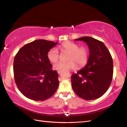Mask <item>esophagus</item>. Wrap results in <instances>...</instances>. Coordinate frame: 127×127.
<instances>
[{
  "label": "esophagus",
  "mask_w": 127,
  "mask_h": 127,
  "mask_svg": "<svg viewBox=\"0 0 127 127\" xmlns=\"http://www.w3.org/2000/svg\"><path fill=\"white\" fill-rule=\"evenodd\" d=\"M61 73V71H58V74H60Z\"/></svg>",
  "instance_id": "1"
}]
</instances>
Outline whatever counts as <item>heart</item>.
<instances>
[{"instance_id":"heart-1","label":"heart","mask_w":127,"mask_h":127,"mask_svg":"<svg viewBox=\"0 0 127 127\" xmlns=\"http://www.w3.org/2000/svg\"><path fill=\"white\" fill-rule=\"evenodd\" d=\"M60 48L63 52L69 53L67 62H58L53 65V69L58 71H66L75 69L78 65L81 68L85 66L88 61L89 51L85 46L79 47V44L71 41L62 43ZM48 60L54 63L58 60L59 53L56 48H52L47 53Z\"/></svg>"}]
</instances>
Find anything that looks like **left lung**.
<instances>
[{"label": "left lung", "mask_w": 127, "mask_h": 127, "mask_svg": "<svg viewBox=\"0 0 127 127\" xmlns=\"http://www.w3.org/2000/svg\"><path fill=\"white\" fill-rule=\"evenodd\" d=\"M88 44L90 56L86 65L71 75V86L79 97L85 100L100 97L105 94L112 80L113 59L102 42L84 36L74 39Z\"/></svg>", "instance_id": "8db88e82"}]
</instances>
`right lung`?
Instances as JSON below:
<instances>
[{"label": "right lung", "mask_w": 127, "mask_h": 127, "mask_svg": "<svg viewBox=\"0 0 127 127\" xmlns=\"http://www.w3.org/2000/svg\"><path fill=\"white\" fill-rule=\"evenodd\" d=\"M58 42L37 39L20 49L14 60V79L17 88L27 98L44 101L56 93L58 74L52 70L47 53Z\"/></svg>", "instance_id": "right-lung-1"}]
</instances>
